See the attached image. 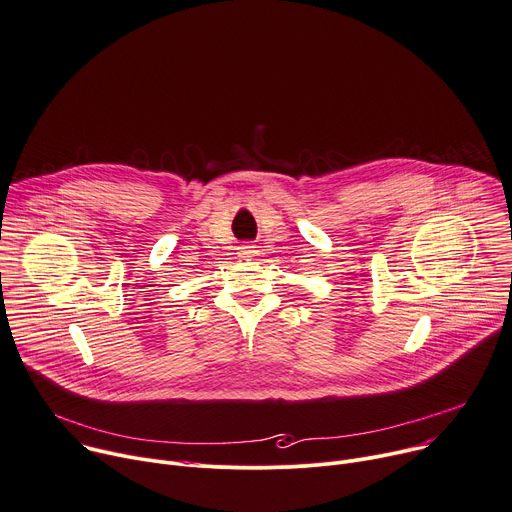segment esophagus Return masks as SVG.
Wrapping results in <instances>:
<instances>
[{"label": "esophagus", "mask_w": 512, "mask_h": 512, "mask_svg": "<svg viewBox=\"0 0 512 512\" xmlns=\"http://www.w3.org/2000/svg\"><path fill=\"white\" fill-rule=\"evenodd\" d=\"M253 255H255V247L253 245L245 243V245L239 247V257H253Z\"/></svg>", "instance_id": "1"}]
</instances>
